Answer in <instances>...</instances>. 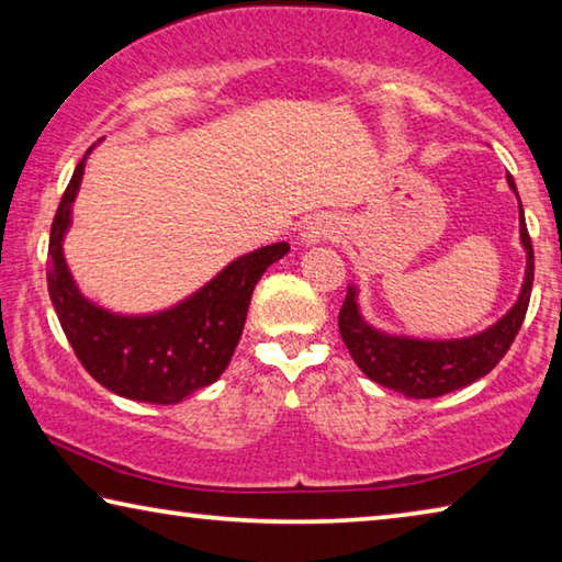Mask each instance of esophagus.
Listing matches in <instances>:
<instances>
[{"instance_id": "34e87169", "label": "esophagus", "mask_w": 562, "mask_h": 562, "mask_svg": "<svg viewBox=\"0 0 562 562\" xmlns=\"http://www.w3.org/2000/svg\"><path fill=\"white\" fill-rule=\"evenodd\" d=\"M339 235V221L335 215H315L302 225L300 243L302 245H319L325 240H335Z\"/></svg>"}]
</instances>
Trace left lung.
Here are the masks:
<instances>
[{
	"label": "left lung",
	"mask_w": 562,
	"mask_h": 562,
	"mask_svg": "<svg viewBox=\"0 0 562 562\" xmlns=\"http://www.w3.org/2000/svg\"><path fill=\"white\" fill-rule=\"evenodd\" d=\"M506 180L518 198L520 245L526 250V278H522L518 300L498 322L471 337L418 339L392 335V331L369 325L359 310V288L349 284L347 300L339 310V335L345 339L351 359L372 382L394 389L408 398L443 396L486 376L510 349L530 302L532 245L518 188L510 173Z\"/></svg>",
	"instance_id": "8db88e82"
}]
</instances>
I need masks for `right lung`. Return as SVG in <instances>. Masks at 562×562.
<instances>
[{"label": "right lung", "mask_w": 562, "mask_h": 562, "mask_svg": "<svg viewBox=\"0 0 562 562\" xmlns=\"http://www.w3.org/2000/svg\"><path fill=\"white\" fill-rule=\"evenodd\" d=\"M91 150L74 168L52 223L46 284L56 317L76 357L109 392L133 402L178 404L221 379L240 341L255 284L290 252V245L272 243L240 255L173 307L148 315L101 307L79 290L64 258V237Z\"/></svg>", "instance_id": "obj_1"}]
</instances>
